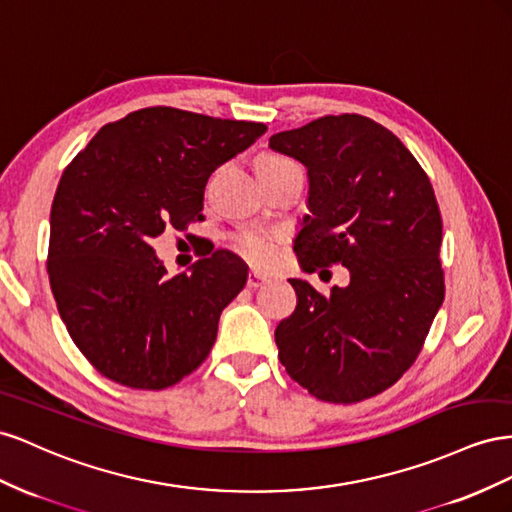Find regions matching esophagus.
<instances>
[{"label":"esophagus","instance_id":"1","mask_svg":"<svg viewBox=\"0 0 512 512\" xmlns=\"http://www.w3.org/2000/svg\"><path fill=\"white\" fill-rule=\"evenodd\" d=\"M268 281V276L266 274H261V272H257V270H253V272H248V281H246V285L251 287V289H257V287H261Z\"/></svg>","mask_w":512,"mask_h":512}]
</instances>
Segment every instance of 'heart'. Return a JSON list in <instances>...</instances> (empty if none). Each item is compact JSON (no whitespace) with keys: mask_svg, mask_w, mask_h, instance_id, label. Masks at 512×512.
Masks as SVG:
<instances>
[{"mask_svg":"<svg viewBox=\"0 0 512 512\" xmlns=\"http://www.w3.org/2000/svg\"><path fill=\"white\" fill-rule=\"evenodd\" d=\"M289 160L281 156H264L259 160L257 167H276V165H287ZM238 248L242 255L253 261L257 266H264L274 255V238L266 231H244L238 238Z\"/></svg>","mask_w":512,"mask_h":512,"instance_id":"b5f03b06","label":"heart"}]
</instances>
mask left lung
Returning a JSON list of instances; mask_svg holds the SVG:
<instances>
[{
  "mask_svg": "<svg viewBox=\"0 0 512 512\" xmlns=\"http://www.w3.org/2000/svg\"><path fill=\"white\" fill-rule=\"evenodd\" d=\"M270 148L309 175L300 268L349 270V285L330 296L289 279L298 304L274 330L281 364L321 401L375 397L412 367L444 302L433 186L388 128L356 113L283 130Z\"/></svg>",
  "mask_w": 512,
  "mask_h": 512,
  "instance_id": "1",
  "label": "left lung"
}]
</instances>
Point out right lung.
Listing matches in <instances>:
<instances>
[{
  "label": "right lung",
  "mask_w": 512,
  "mask_h": 512,
  "mask_svg": "<svg viewBox=\"0 0 512 512\" xmlns=\"http://www.w3.org/2000/svg\"><path fill=\"white\" fill-rule=\"evenodd\" d=\"M264 133L259 122L150 107L102 126L66 167L51 206L49 281L70 339L105 377L163 390L210 354L248 266L214 251L169 276L150 242L199 218L214 169Z\"/></svg>",
  "instance_id": "add662e5"
}]
</instances>
